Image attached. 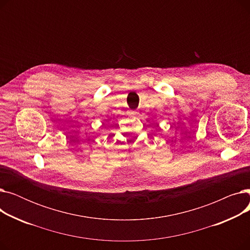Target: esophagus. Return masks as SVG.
Wrapping results in <instances>:
<instances>
[{
	"instance_id": "1",
	"label": "esophagus",
	"mask_w": 250,
	"mask_h": 250,
	"mask_svg": "<svg viewBox=\"0 0 250 250\" xmlns=\"http://www.w3.org/2000/svg\"><path fill=\"white\" fill-rule=\"evenodd\" d=\"M127 113H128V115H130V116H137V115H138V112H137L136 110H128Z\"/></svg>"
}]
</instances>
